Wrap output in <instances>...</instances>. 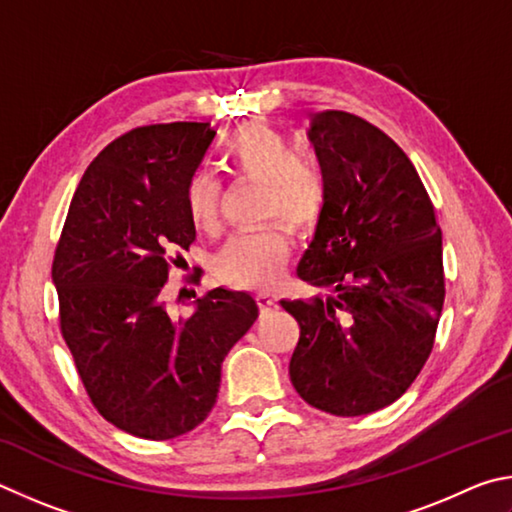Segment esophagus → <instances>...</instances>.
<instances>
[{"label":"esophagus","mask_w":512,"mask_h":512,"mask_svg":"<svg viewBox=\"0 0 512 512\" xmlns=\"http://www.w3.org/2000/svg\"><path fill=\"white\" fill-rule=\"evenodd\" d=\"M256 301H258V306H261V310H272V308H276V294H272V292H267V290H258L256 292Z\"/></svg>","instance_id":"1"}]
</instances>
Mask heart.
Returning <instances> with one entry per match:
<instances>
[{"label": "heart", "mask_w": 512, "mask_h": 512, "mask_svg": "<svg viewBox=\"0 0 512 512\" xmlns=\"http://www.w3.org/2000/svg\"><path fill=\"white\" fill-rule=\"evenodd\" d=\"M222 159L231 173L263 184V218H283L294 229L317 222L324 206V179L308 161L294 157L292 143L267 123L240 125L222 143ZM188 215L195 227L218 222V182L195 170L184 188ZM290 254V238L281 224L231 236L215 256V272L229 285H270L279 281Z\"/></svg>", "instance_id": "heart-1"}]
</instances>
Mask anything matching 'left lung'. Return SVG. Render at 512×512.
Wrapping results in <instances>:
<instances>
[{"label":"left lung","instance_id":"8db88e82","mask_svg":"<svg viewBox=\"0 0 512 512\" xmlns=\"http://www.w3.org/2000/svg\"><path fill=\"white\" fill-rule=\"evenodd\" d=\"M324 206L297 276L324 297L283 299L301 335L290 380L333 416L389 407L423 369L445 299L443 238L414 164L360 116H312Z\"/></svg>","mask_w":512,"mask_h":512}]
</instances>
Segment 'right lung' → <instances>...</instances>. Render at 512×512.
Here are the masks:
<instances>
[{"mask_svg": "<svg viewBox=\"0 0 512 512\" xmlns=\"http://www.w3.org/2000/svg\"><path fill=\"white\" fill-rule=\"evenodd\" d=\"M213 137L209 123L179 121L114 139L80 179L51 267L87 396L107 423L150 441L211 414L224 357L258 317L251 294L227 288L179 319L161 299L175 249L195 240L184 188Z\"/></svg>", "mask_w": 512, "mask_h": 512, "instance_id": "right-lung-1", "label": "right lung"}]
</instances>
